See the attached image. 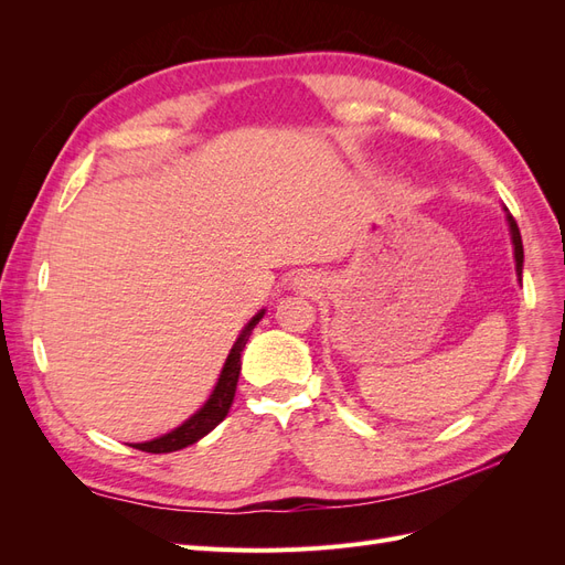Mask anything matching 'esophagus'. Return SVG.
I'll use <instances>...</instances> for the list:
<instances>
[{
    "mask_svg": "<svg viewBox=\"0 0 565 565\" xmlns=\"http://www.w3.org/2000/svg\"><path fill=\"white\" fill-rule=\"evenodd\" d=\"M295 287L303 289V292H313V289H318V280L316 276H309V273H301V276L295 278Z\"/></svg>",
    "mask_w": 565,
    "mask_h": 565,
    "instance_id": "obj_1",
    "label": "esophagus"
}]
</instances>
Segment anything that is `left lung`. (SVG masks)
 Segmentation results:
<instances>
[{
  "label": "left lung",
  "instance_id": "8db88e82",
  "mask_svg": "<svg viewBox=\"0 0 565 565\" xmlns=\"http://www.w3.org/2000/svg\"><path fill=\"white\" fill-rule=\"evenodd\" d=\"M504 212H507V207H504ZM507 224H509V233H511V245H514L516 276H519V280H521V276H523V243H521V231H519V226H516V221H514V216H511L509 212H507Z\"/></svg>",
  "mask_w": 565,
  "mask_h": 565
}]
</instances>
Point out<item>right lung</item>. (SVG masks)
Returning a JSON list of instances; mask_svg holds the SVG:
<instances>
[{
	"instance_id": "right-lung-1",
	"label": "right lung",
	"mask_w": 565,
	"mask_h": 565,
	"mask_svg": "<svg viewBox=\"0 0 565 565\" xmlns=\"http://www.w3.org/2000/svg\"><path fill=\"white\" fill-rule=\"evenodd\" d=\"M264 313H266V309H262L259 313L252 316V320L245 324L243 332L237 334L235 344H233V349H231V353L226 358V363H224V367H221L216 386L210 393L207 403H204L195 415L188 417L181 426H177V429H172V431L160 436V438L146 440V443H131V448L143 450V452H156V455L174 452V450L193 446V443H198L200 438L207 436L212 429H216V426L226 419L228 409L233 405V398H235L237 377H241V367H243L241 353H243V349L247 344L252 330L256 328V322L264 318Z\"/></svg>"
}]
</instances>
